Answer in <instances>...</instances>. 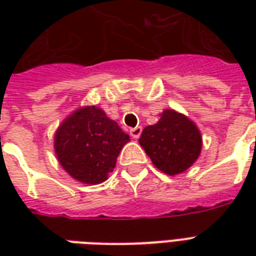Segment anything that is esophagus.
I'll list each match as a JSON object with an SVG mask.
<instances>
[{"mask_svg":"<svg viewBox=\"0 0 256 256\" xmlns=\"http://www.w3.org/2000/svg\"><path fill=\"white\" fill-rule=\"evenodd\" d=\"M141 132H142L141 126H137V128H133L130 130V136H132L133 138H138L140 136H141Z\"/></svg>","mask_w":256,"mask_h":256,"instance_id":"1","label":"esophagus"}]
</instances>
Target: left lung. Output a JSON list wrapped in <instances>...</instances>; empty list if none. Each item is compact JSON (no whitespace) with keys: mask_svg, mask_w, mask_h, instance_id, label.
<instances>
[{"mask_svg":"<svg viewBox=\"0 0 256 256\" xmlns=\"http://www.w3.org/2000/svg\"><path fill=\"white\" fill-rule=\"evenodd\" d=\"M156 168L168 176L188 170L202 150V136L196 124L174 110H164L159 122L142 130L138 140Z\"/></svg>","mask_w":256,"mask_h":256,"instance_id":"8db88e82","label":"left lung"}]
</instances>
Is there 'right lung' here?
<instances>
[{"mask_svg": "<svg viewBox=\"0 0 256 256\" xmlns=\"http://www.w3.org/2000/svg\"><path fill=\"white\" fill-rule=\"evenodd\" d=\"M128 134L97 106L72 112L54 134V152L64 170L84 184H101L115 168Z\"/></svg>", "mask_w": 256, "mask_h": 256, "instance_id": "1", "label": "right lung"}]
</instances>
